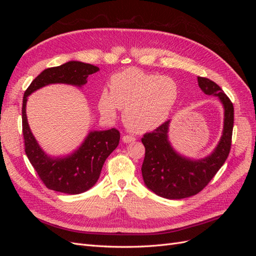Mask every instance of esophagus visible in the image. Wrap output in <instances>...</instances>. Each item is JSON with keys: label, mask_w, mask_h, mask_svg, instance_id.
Masks as SVG:
<instances>
[{"label": "esophagus", "mask_w": 256, "mask_h": 256, "mask_svg": "<svg viewBox=\"0 0 256 256\" xmlns=\"http://www.w3.org/2000/svg\"><path fill=\"white\" fill-rule=\"evenodd\" d=\"M122 141L125 143H131V142H134L136 141V138L134 136H122Z\"/></svg>", "instance_id": "esophagus-1"}]
</instances>
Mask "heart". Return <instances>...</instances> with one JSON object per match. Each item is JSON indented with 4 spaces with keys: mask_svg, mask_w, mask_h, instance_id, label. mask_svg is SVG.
I'll list each match as a JSON object with an SVG mask.
<instances>
[{
    "mask_svg": "<svg viewBox=\"0 0 256 256\" xmlns=\"http://www.w3.org/2000/svg\"><path fill=\"white\" fill-rule=\"evenodd\" d=\"M177 97V83L170 76L128 68L112 76L110 92L102 90L98 106L106 118H114L118 109L124 110L125 125L134 132L143 134L168 118Z\"/></svg>",
    "mask_w": 256,
    "mask_h": 256,
    "instance_id": "b5f03b06",
    "label": "heart"
}]
</instances>
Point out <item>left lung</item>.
Wrapping results in <instances>:
<instances>
[{
    "label": "left lung",
    "mask_w": 256,
    "mask_h": 256,
    "mask_svg": "<svg viewBox=\"0 0 256 256\" xmlns=\"http://www.w3.org/2000/svg\"><path fill=\"white\" fill-rule=\"evenodd\" d=\"M198 82L206 95L219 97L223 104V134L210 156L200 160L184 158L173 150L168 140L170 120L143 136L142 143L145 146L141 168L143 180L147 188L162 198H184L202 191L226 162L230 150L234 127L233 104L214 81L198 76Z\"/></svg>",
    "instance_id": "left-lung-1"
}]
</instances>
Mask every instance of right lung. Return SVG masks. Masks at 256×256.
<instances>
[{
  "label": "right lung",
  "instance_id": "right-lung-1",
  "mask_svg": "<svg viewBox=\"0 0 256 256\" xmlns=\"http://www.w3.org/2000/svg\"><path fill=\"white\" fill-rule=\"evenodd\" d=\"M98 70L99 68L94 65L70 60L60 66L44 69L24 92L22 102V132L26 154L40 180L53 191L79 194L90 189L98 180L106 159L118 147L120 134L115 128L92 131L83 144L70 156L50 158L42 152L30 132L26 114L28 96L38 88L53 83L82 86L86 83L88 76Z\"/></svg>",
  "mask_w": 256,
  "mask_h": 256
}]
</instances>
